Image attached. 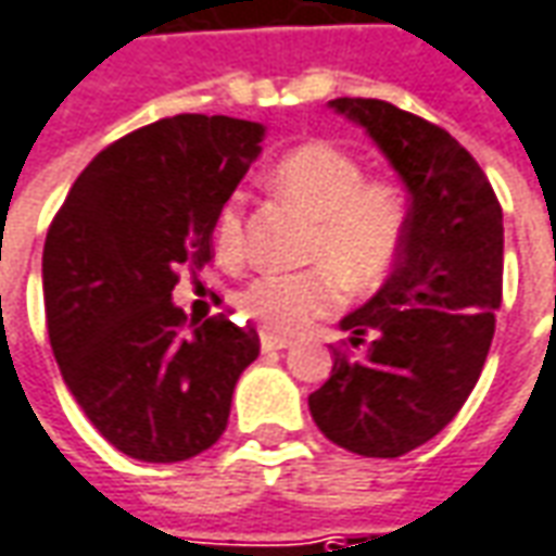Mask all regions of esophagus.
Instances as JSON below:
<instances>
[{
    "instance_id": "34e87169",
    "label": "esophagus",
    "mask_w": 556,
    "mask_h": 556,
    "mask_svg": "<svg viewBox=\"0 0 556 556\" xmlns=\"http://www.w3.org/2000/svg\"><path fill=\"white\" fill-rule=\"evenodd\" d=\"M291 340H286V337H277V333H267L262 331V349L265 352H277V349H289Z\"/></svg>"
}]
</instances>
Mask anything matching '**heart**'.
<instances>
[{
	"instance_id": "obj_1",
	"label": "heart",
	"mask_w": 556,
	"mask_h": 556,
	"mask_svg": "<svg viewBox=\"0 0 556 556\" xmlns=\"http://www.w3.org/2000/svg\"><path fill=\"white\" fill-rule=\"evenodd\" d=\"M270 186L313 219L306 258L318 267L265 274L238 294V309L267 333H298L340 306L345 291L379 289L397 265L406 235V204L394 184L370 180L358 156L328 141L289 150L270 168ZM225 258L243 252V198L231 195L216 216Z\"/></svg>"
}]
</instances>
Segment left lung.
Instances as JSON below:
<instances>
[{
    "instance_id": "8db88e82",
    "label": "left lung",
    "mask_w": 556,
    "mask_h": 556,
    "mask_svg": "<svg viewBox=\"0 0 556 556\" xmlns=\"http://www.w3.org/2000/svg\"><path fill=\"white\" fill-rule=\"evenodd\" d=\"M409 192L406 235L382 289L340 321L318 430L345 452L400 457L433 440L476 388L503 301V207L452 135L379 99H333Z\"/></svg>"
}]
</instances>
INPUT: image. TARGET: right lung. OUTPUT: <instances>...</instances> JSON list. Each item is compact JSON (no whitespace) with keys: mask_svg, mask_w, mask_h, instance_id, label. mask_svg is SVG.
Instances as JSON below:
<instances>
[{"mask_svg":"<svg viewBox=\"0 0 556 556\" xmlns=\"http://www.w3.org/2000/svg\"><path fill=\"white\" fill-rule=\"evenodd\" d=\"M265 126L177 114L89 162L50 223L41 258L53 358L104 440L143 464H177L223 437L255 328H186L170 291L213 258L219 207L262 153Z\"/></svg>","mask_w":556,"mask_h":556,"instance_id":"1","label":"right lung"}]
</instances>
